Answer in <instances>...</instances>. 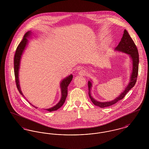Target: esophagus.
Returning <instances> with one entry per match:
<instances>
[{
	"label": "esophagus",
	"instance_id": "esophagus-1",
	"mask_svg": "<svg viewBox=\"0 0 149 149\" xmlns=\"http://www.w3.org/2000/svg\"><path fill=\"white\" fill-rule=\"evenodd\" d=\"M79 74L80 75V76H85L86 74V72L84 70H80L79 72Z\"/></svg>",
	"mask_w": 149,
	"mask_h": 149
}]
</instances>
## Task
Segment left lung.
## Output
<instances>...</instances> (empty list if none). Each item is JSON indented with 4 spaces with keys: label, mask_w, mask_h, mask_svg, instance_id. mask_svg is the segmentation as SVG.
Returning <instances> with one entry per match:
<instances>
[{
    "label": "left lung",
    "mask_w": 149,
    "mask_h": 149,
    "mask_svg": "<svg viewBox=\"0 0 149 149\" xmlns=\"http://www.w3.org/2000/svg\"><path fill=\"white\" fill-rule=\"evenodd\" d=\"M115 51L122 52L129 55L130 58L132 62V72L130 76L129 82L127 86L125 88L124 90L120 94V95L115 98L113 100L107 102H100L94 99L91 94V90L92 88V80L88 81V89H89V96L91 99L93 103L100 108H104L107 107L111 106L116 103L121 99H123L125 95L128 91L135 86L138 75L139 70V55L137 49L135 45V43L130 36L129 35L127 31L125 29L122 38L120 42L115 48Z\"/></svg>",
    "instance_id": "left-lung-1"
}]
</instances>
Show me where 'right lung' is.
I'll return each mask as SVG.
<instances>
[{
    "instance_id": "1",
    "label": "right lung",
    "mask_w": 149,
    "mask_h": 149,
    "mask_svg": "<svg viewBox=\"0 0 149 149\" xmlns=\"http://www.w3.org/2000/svg\"><path fill=\"white\" fill-rule=\"evenodd\" d=\"M32 34V32L29 31L26 33V34L24 36L21 42L19 44L18 46L17 50L15 51V54L14 55V75H15V82H16V85L17 89L20 93V94L22 95L24 97H25L22 92L21 88L19 84V70L20 68V63H21V60L22 56L26 49L27 46L28 45L29 43V39L31 37V36ZM73 78V75L72 74H70V75L68 76L67 77L64 78L60 82V87L61 89V97L60 100L59 102L57 103L55 106H54L50 108H47L45 109L46 110L49 111V112H52L54 111H56L58 108H60L64 104V102H65V99L66 98L67 95H68V87L72 79ZM29 101V100H28ZM29 104H31L32 106L35 107L36 108H37L38 107L32 105L29 102Z\"/></svg>"
}]
</instances>
